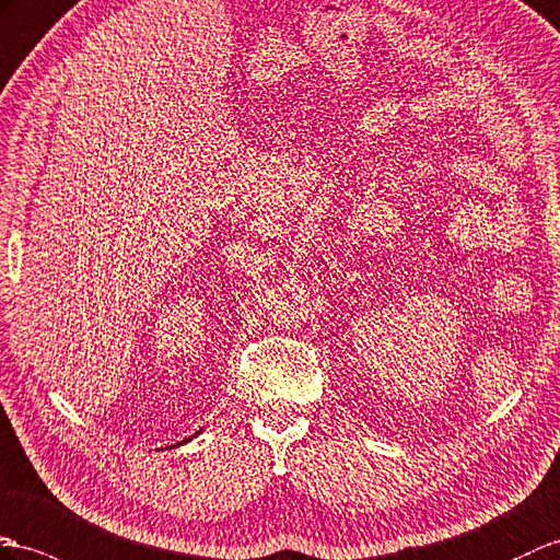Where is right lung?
<instances>
[{
    "instance_id": "1",
    "label": "right lung",
    "mask_w": 560,
    "mask_h": 560,
    "mask_svg": "<svg viewBox=\"0 0 560 560\" xmlns=\"http://www.w3.org/2000/svg\"><path fill=\"white\" fill-rule=\"evenodd\" d=\"M199 432H201V430H199ZM199 432H197V434H199ZM197 434H192V438H197ZM192 438H189V440H192ZM189 440H185V442H189ZM180 444H183V442H180Z\"/></svg>"
}]
</instances>
